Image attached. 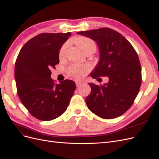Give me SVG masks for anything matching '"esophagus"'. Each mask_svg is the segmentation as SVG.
Returning a JSON list of instances; mask_svg holds the SVG:
<instances>
[{
  "mask_svg": "<svg viewBox=\"0 0 159 159\" xmlns=\"http://www.w3.org/2000/svg\"><path fill=\"white\" fill-rule=\"evenodd\" d=\"M75 84H76L77 86H79V85L84 84V82H83L82 81H80V80H75Z\"/></svg>",
  "mask_w": 159,
  "mask_h": 159,
  "instance_id": "34e87169",
  "label": "esophagus"
}]
</instances>
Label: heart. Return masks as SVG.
<instances>
[{"instance_id":"obj_1","label":"heart","mask_w":159,"mask_h":159,"mask_svg":"<svg viewBox=\"0 0 159 159\" xmlns=\"http://www.w3.org/2000/svg\"><path fill=\"white\" fill-rule=\"evenodd\" d=\"M75 43L84 53L89 51L95 52L96 45L93 40L87 37L79 36L76 38ZM68 47V44H64L60 50V57L64 56ZM91 70V67L88 64H72L68 68V72L70 75L76 79H81L87 74Z\"/></svg>"}]
</instances>
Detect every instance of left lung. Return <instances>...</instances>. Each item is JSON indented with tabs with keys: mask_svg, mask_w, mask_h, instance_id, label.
Listing matches in <instances>:
<instances>
[{
	"mask_svg": "<svg viewBox=\"0 0 159 159\" xmlns=\"http://www.w3.org/2000/svg\"><path fill=\"white\" fill-rule=\"evenodd\" d=\"M77 34L93 40L99 47V61L91 73V78H109L108 83L100 86L88 84L91 90L85 99L88 107L103 119L121 116L133 105L142 82L135 50L121 34L109 28Z\"/></svg>",
	"mask_w": 159,
	"mask_h": 159,
	"instance_id": "1",
	"label": "left lung"
}]
</instances>
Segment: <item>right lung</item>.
<instances>
[{
	"label": "right lung",
	"mask_w": 159,
	"mask_h": 159,
	"mask_svg": "<svg viewBox=\"0 0 159 159\" xmlns=\"http://www.w3.org/2000/svg\"><path fill=\"white\" fill-rule=\"evenodd\" d=\"M71 36L67 33H42L28 40L15 63L17 93L29 113L41 121H51L68 108L76 85L65 80L56 84L51 69L59 64V51Z\"/></svg>",
	"instance_id": "obj_1"
}]
</instances>
